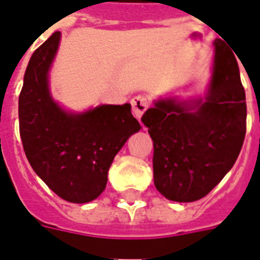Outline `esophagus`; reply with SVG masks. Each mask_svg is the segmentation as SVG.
<instances>
[{
  "label": "esophagus",
  "mask_w": 260,
  "mask_h": 260,
  "mask_svg": "<svg viewBox=\"0 0 260 260\" xmlns=\"http://www.w3.org/2000/svg\"><path fill=\"white\" fill-rule=\"evenodd\" d=\"M131 106H132V113H134V115L138 119H141L143 113L149 107V100L145 96H136L131 100Z\"/></svg>",
  "instance_id": "esophagus-1"
}]
</instances>
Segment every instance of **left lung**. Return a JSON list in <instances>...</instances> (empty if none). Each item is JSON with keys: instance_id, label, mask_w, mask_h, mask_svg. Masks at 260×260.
Here are the masks:
<instances>
[{"instance_id": "left-lung-1", "label": "left lung", "mask_w": 260, "mask_h": 260, "mask_svg": "<svg viewBox=\"0 0 260 260\" xmlns=\"http://www.w3.org/2000/svg\"><path fill=\"white\" fill-rule=\"evenodd\" d=\"M206 100H158L142 117L153 141L157 191L174 202L206 196L234 166L246 132L245 90L233 50L217 39Z\"/></svg>"}]
</instances>
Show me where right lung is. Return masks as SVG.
<instances>
[{
	"label": "right lung",
	"instance_id": "obj_1",
	"mask_svg": "<svg viewBox=\"0 0 260 260\" xmlns=\"http://www.w3.org/2000/svg\"><path fill=\"white\" fill-rule=\"evenodd\" d=\"M55 31L30 57L19 94V132L31 169L64 201L86 203L107 184L115 154L141 125L131 104L69 114L50 96L47 72L58 48Z\"/></svg>",
	"mask_w": 260,
	"mask_h": 260
}]
</instances>
